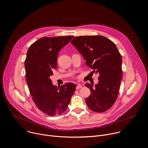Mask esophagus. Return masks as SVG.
Returning a JSON list of instances; mask_svg holds the SVG:
<instances>
[{
    "label": "esophagus",
    "mask_w": 148,
    "mask_h": 148,
    "mask_svg": "<svg viewBox=\"0 0 148 148\" xmlns=\"http://www.w3.org/2000/svg\"><path fill=\"white\" fill-rule=\"evenodd\" d=\"M82 86L80 85V84H79V85H77V86H76V89H77V90H79V88H82Z\"/></svg>",
    "instance_id": "34e87169"
}]
</instances>
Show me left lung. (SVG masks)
Returning a JSON list of instances; mask_svg holds the SVG:
<instances>
[{"label": "left lung", "instance_id": "1", "mask_svg": "<svg viewBox=\"0 0 148 148\" xmlns=\"http://www.w3.org/2000/svg\"><path fill=\"white\" fill-rule=\"evenodd\" d=\"M72 44L86 61V65L99 73V82L86 83L91 94L86 100L90 110L102 112L115 103L122 79V59L115 44L101 36L75 37Z\"/></svg>", "mask_w": 148, "mask_h": 148}]
</instances>
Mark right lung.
Here are the masks:
<instances>
[{"label": "right lung", "instance_id": "obj_1", "mask_svg": "<svg viewBox=\"0 0 148 148\" xmlns=\"http://www.w3.org/2000/svg\"><path fill=\"white\" fill-rule=\"evenodd\" d=\"M73 36L42 37L29 47L24 65L29 93L38 109L50 116L65 112L76 85L66 83L58 87L49 77L57 67L58 52Z\"/></svg>", "mask_w": 148, "mask_h": 148}]
</instances>
